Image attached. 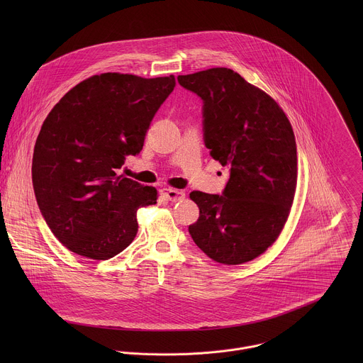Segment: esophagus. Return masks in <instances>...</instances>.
<instances>
[{
	"label": "esophagus",
	"mask_w": 363,
	"mask_h": 363,
	"mask_svg": "<svg viewBox=\"0 0 363 363\" xmlns=\"http://www.w3.org/2000/svg\"><path fill=\"white\" fill-rule=\"evenodd\" d=\"M160 194H162L167 201H172V203L182 201V200H184V197H186L184 191H182V190H174V189H162V190H160Z\"/></svg>",
	"instance_id": "34e87169"
}]
</instances>
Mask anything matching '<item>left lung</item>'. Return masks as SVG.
Returning <instances> with one entry per match:
<instances>
[{"label": "left lung", "mask_w": 363, "mask_h": 363, "mask_svg": "<svg viewBox=\"0 0 363 363\" xmlns=\"http://www.w3.org/2000/svg\"><path fill=\"white\" fill-rule=\"evenodd\" d=\"M177 81L203 101L204 144L230 170L222 194L190 193L200 216L189 232L216 262L256 259L277 240L292 207L298 173L292 125L271 96L233 69L211 68Z\"/></svg>", "instance_id": "8db88e82"}]
</instances>
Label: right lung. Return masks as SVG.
Here are the masks:
<instances>
[{"mask_svg":"<svg viewBox=\"0 0 363 363\" xmlns=\"http://www.w3.org/2000/svg\"><path fill=\"white\" fill-rule=\"evenodd\" d=\"M174 85L173 75H94L46 117L33 151V190L52 235L72 253L114 257L137 235L138 208L156 204L155 187L116 172L127 156L141 152Z\"/></svg>","mask_w":363,"mask_h":363,"instance_id":"obj_1","label":"right lung"}]
</instances>
